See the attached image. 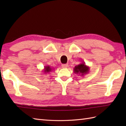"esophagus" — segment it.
<instances>
[{"mask_svg": "<svg viewBox=\"0 0 126 126\" xmlns=\"http://www.w3.org/2000/svg\"><path fill=\"white\" fill-rule=\"evenodd\" d=\"M68 66V64H63L62 65V67L63 68H66Z\"/></svg>", "mask_w": 126, "mask_h": 126, "instance_id": "1", "label": "esophagus"}]
</instances>
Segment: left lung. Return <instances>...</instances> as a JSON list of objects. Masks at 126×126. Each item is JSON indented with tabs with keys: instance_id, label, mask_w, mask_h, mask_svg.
Here are the masks:
<instances>
[{
	"instance_id": "8db88e82",
	"label": "left lung",
	"mask_w": 126,
	"mask_h": 126,
	"mask_svg": "<svg viewBox=\"0 0 126 126\" xmlns=\"http://www.w3.org/2000/svg\"><path fill=\"white\" fill-rule=\"evenodd\" d=\"M89 67L85 65L84 62H82L79 64L75 66L74 72L76 74L80 75V76H84L89 72Z\"/></svg>"
}]
</instances>
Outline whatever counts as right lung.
<instances>
[{
    "label": "right lung",
    "instance_id": "1",
    "mask_svg": "<svg viewBox=\"0 0 126 126\" xmlns=\"http://www.w3.org/2000/svg\"><path fill=\"white\" fill-rule=\"evenodd\" d=\"M52 68H51L50 66L47 65V66H44V69H43V73H45V74H47V73H49L50 71H51L52 70Z\"/></svg>",
    "mask_w": 126,
    "mask_h": 126
}]
</instances>
